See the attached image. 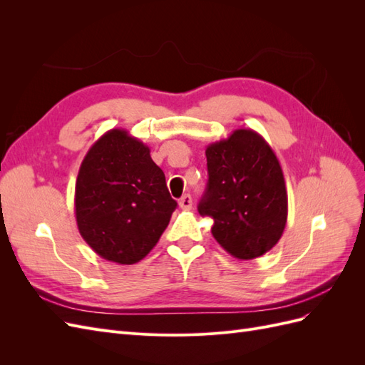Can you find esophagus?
Returning <instances> with one entry per match:
<instances>
[{
  "instance_id": "1",
  "label": "esophagus",
  "mask_w": 365,
  "mask_h": 365,
  "mask_svg": "<svg viewBox=\"0 0 365 365\" xmlns=\"http://www.w3.org/2000/svg\"><path fill=\"white\" fill-rule=\"evenodd\" d=\"M193 205V201H192V196L190 195H184L181 200H180V207L182 210H190Z\"/></svg>"
}]
</instances>
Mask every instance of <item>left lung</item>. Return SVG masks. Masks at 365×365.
<instances>
[{
    "instance_id": "1",
    "label": "left lung",
    "mask_w": 365,
    "mask_h": 365,
    "mask_svg": "<svg viewBox=\"0 0 365 365\" xmlns=\"http://www.w3.org/2000/svg\"><path fill=\"white\" fill-rule=\"evenodd\" d=\"M208 182L197 205L212 235L231 256L251 260L280 240L288 193L280 163L259 132L236 129L205 149Z\"/></svg>"
}]
</instances>
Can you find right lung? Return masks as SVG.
I'll return each instance as SVG.
<instances>
[{
  "label": "right lung",
  "instance_id": "right-lung-1",
  "mask_svg": "<svg viewBox=\"0 0 365 365\" xmlns=\"http://www.w3.org/2000/svg\"><path fill=\"white\" fill-rule=\"evenodd\" d=\"M175 208L150 149L126 129H109L86 152L76 180V222L105 260L134 264L145 259Z\"/></svg>",
  "mask_w": 365,
  "mask_h": 365
}]
</instances>
